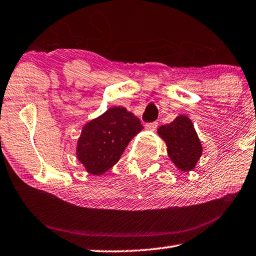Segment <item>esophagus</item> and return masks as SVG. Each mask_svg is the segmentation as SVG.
Instances as JSON below:
<instances>
[{"mask_svg": "<svg viewBox=\"0 0 256 256\" xmlns=\"http://www.w3.org/2000/svg\"><path fill=\"white\" fill-rule=\"evenodd\" d=\"M157 126H158V122H149V124H146V129L152 130V132H155V130L157 129Z\"/></svg>", "mask_w": 256, "mask_h": 256, "instance_id": "obj_1", "label": "esophagus"}]
</instances>
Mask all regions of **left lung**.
<instances>
[{
	"label": "left lung",
	"instance_id": "8db88e82",
	"mask_svg": "<svg viewBox=\"0 0 256 256\" xmlns=\"http://www.w3.org/2000/svg\"><path fill=\"white\" fill-rule=\"evenodd\" d=\"M157 132L166 142L168 156L176 167L184 172L194 170L203 149L192 120L180 114L159 127Z\"/></svg>",
	"mask_w": 256,
	"mask_h": 256
}]
</instances>
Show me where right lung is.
<instances>
[{
  "label": "right lung",
  "instance_id": "right-lung-1",
  "mask_svg": "<svg viewBox=\"0 0 256 256\" xmlns=\"http://www.w3.org/2000/svg\"><path fill=\"white\" fill-rule=\"evenodd\" d=\"M142 128L140 120L126 108H109L82 128L76 157L86 172L101 175L119 160L129 142Z\"/></svg>",
  "mask_w": 256,
  "mask_h": 256
}]
</instances>
